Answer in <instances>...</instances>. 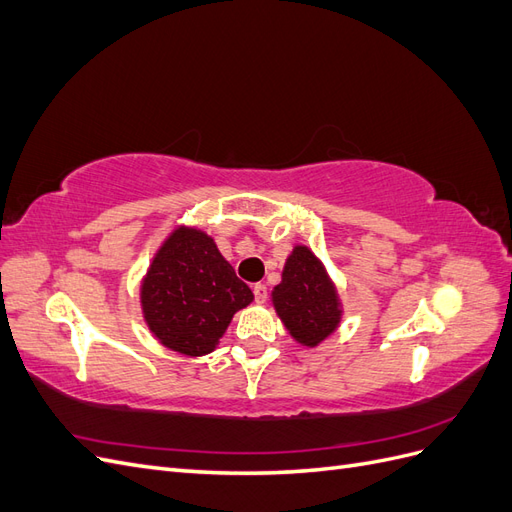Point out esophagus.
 Returning a JSON list of instances; mask_svg holds the SVG:
<instances>
[{
	"instance_id": "34e87169",
	"label": "esophagus",
	"mask_w": 512,
	"mask_h": 512,
	"mask_svg": "<svg viewBox=\"0 0 512 512\" xmlns=\"http://www.w3.org/2000/svg\"><path fill=\"white\" fill-rule=\"evenodd\" d=\"M269 297V290L265 284H254V299L256 303H265Z\"/></svg>"
}]
</instances>
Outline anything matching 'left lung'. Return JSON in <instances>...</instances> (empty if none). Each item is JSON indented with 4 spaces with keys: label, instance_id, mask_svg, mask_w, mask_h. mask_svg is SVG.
I'll list each match as a JSON object with an SVG mask.
<instances>
[{
    "label": "left lung",
    "instance_id": "1",
    "mask_svg": "<svg viewBox=\"0 0 512 512\" xmlns=\"http://www.w3.org/2000/svg\"><path fill=\"white\" fill-rule=\"evenodd\" d=\"M273 305L290 335L305 346H318L339 324L337 292L320 260L307 247H294Z\"/></svg>",
    "mask_w": 512,
    "mask_h": 512
}]
</instances>
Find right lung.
Listing matches in <instances>:
<instances>
[{
	"mask_svg": "<svg viewBox=\"0 0 512 512\" xmlns=\"http://www.w3.org/2000/svg\"><path fill=\"white\" fill-rule=\"evenodd\" d=\"M254 294L235 275L213 239L179 228L166 239L141 290L149 329L181 354L203 356L215 348L235 312Z\"/></svg>",
	"mask_w": 512,
	"mask_h": 512,
	"instance_id": "obj_1",
	"label": "right lung"
}]
</instances>
